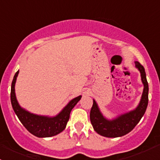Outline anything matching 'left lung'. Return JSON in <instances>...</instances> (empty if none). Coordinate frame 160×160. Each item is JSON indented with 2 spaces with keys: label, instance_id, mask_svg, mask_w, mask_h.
<instances>
[{
  "label": "left lung",
  "instance_id": "1",
  "mask_svg": "<svg viewBox=\"0 0 160 160\" xmlns=\"http://www.w3.org/2000/svg\"><path fill=\"white\" fill-rule=\"evenodd\" d=\"M135 67L138 68L141 72L142 81L144 85L141 101L135 110L122 114L114 120L109 121L103 117L101 113L100 112L98 104L93 100V106L90 113V122L95 132L102 136L108 138H116L126 135L135 128L146 112L149 101V85L143 66L138 62H135Z\"/></svg>",
  "mask_w": 160,
  "mask_h": 160
}]
</instances>
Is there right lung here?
<instances>
[{
  "label": "right lung",
  "mask_w": 160,
  "mask_h": 160,
  "mask_svg": "<svg viewBox=\"0 0 160 160\" xmlns=\"http://www.w3.org/2000/svg\"><path fill=\"white\" fill-rule=\"evenodd\" d=\"M19 71H17L13 78L11 88V101L13 109L22 125L30 133L39 138L51 137L60 133L65 129L70 118V111L81 98V96L75 98L70 101L57 116L53 118L39 116L31 114L20 107L14 93V85Z\"/></svg>",
  "instance_id": "obj_1"
}]
</instances>
